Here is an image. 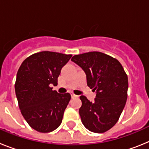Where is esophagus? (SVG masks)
<instances>
[{
	"label": "esophagus",
	"instance_id": "34e87169",
	"mask_svg": "<svg viewBox=\"0 0 149 149\" xmlns=\"http://www.w3.org/2000/svg\"><path fill=\"white\" fill-rule=\"evenodd\" d=\"M71 96H72V98H76V97H77V95H76L73 93H71Z\"/></svg>",
	"mask_w": 149,
	"mask_h": 149
}]
</instances>
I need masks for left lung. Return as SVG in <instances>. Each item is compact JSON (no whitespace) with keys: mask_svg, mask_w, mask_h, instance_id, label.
<instances>
[{"mask_svg":"<svg viewBox=\"0 0 149 149\" xmlns=\"http://www.w3.org/2000/svg\"><path fill=\"white\" fill-rule=\"evenodd\" d=\"M72 61L86 74L87 86L96 91L95 101L80 97L79 114L84 125L94 133H104L115 125L125 106L128 80L122 64L106 54L91 51L72 56Z\"/></svg>","mask_w":149,"mask_h":149,"instance_id":"left-lung-1","label":"left lung"}]
</instances>
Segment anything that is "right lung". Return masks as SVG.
<instances>
[{"instance_id": "add662e5", "label": "right lung", "mask_w": 149, "mask_h": 149, "mask_svg": "<svg viewBox=\"0 0 149 149\" xmlns=\"http://www.w3.org/2000/svg\"><path fill=\"white\" fill-rule=\"evenodd\" d=\"M72 56L41 51L27 57L18 68L15 84L18 107L36 131L51 132L61 124L71 95L58 93L51 86L57 84L61 68Z\"/></svg>"}]
</instances>
